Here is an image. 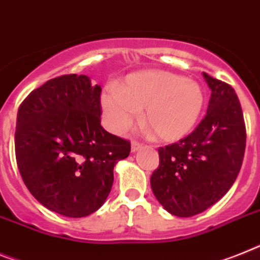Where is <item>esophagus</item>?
I'll return each instance as SVG.
<instances>
[{"mask_svg":"<svg viewBox=\"0 0 260 260\" xmlns=\"http://www.w3.org/2000/svg\"><path fill=\"white\" fill-rule=\"evenodd\" d=\"M141 148H142L141 143H138V142H133V143H132V152H137L138 150H141Z\"/></svg>","mask_w":260,"mask_h":260,"instance_id":"obj_1","label":"esophagus"}]
</instances>
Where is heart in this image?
Segmentation results:
<instances>
[{"mask_svg":"<svg viewBox=\"0 0 260 260\" xmlns=\"http://www.w3.org/2000/svg\"><path fill=\"white\" fill-rule=\"evenodd\" d=\"M204 106L197 81L167 71L130 73L101 94L106 127L121 134L142 110V123L161 142H176L193 128Z\"/></svg>","mask_w":260,"mask_h":260,"instance_id":"obj_1","label":"heart"}]
</instances>
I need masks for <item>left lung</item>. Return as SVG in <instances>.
Masks as SVG:
<instances>
[{
    "instance_id": "1",
    "label": "left lung",
    "mask_w": 260,
    "mask_h": 260,
    "mask_svg": "<svg viewBox=\"0 0 260 260\" xmlns=\"http://www.w3.org/2000/svg\"><path fill=\"white\" fill-rule=\"evenodd\" d=\"M212 90L205 118L187 138L159 148L151 189L164 209L192 217L222 199L236 181L246 147L239 100L229 84L203 72Z\"/></svg>"
}]
</instances>
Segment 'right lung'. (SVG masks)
Here are the masks:
<instances>
[{
    "instance_id": "1",
    "label": "right lung",
    "mask_w": 260,
    "mask_h": 260,
    "mask_svg": "<svg viewBox=\"0 0 260 260\" xmlns=\"http://www.w3.org/2000/svg\"><path fill=\"white\" fill-rule=\"evenodd\" d=\"M101 86L64 75L32 90L18 109L15 157L27 189L51 212L72 218L99 210L130 142L101 126Z\"/></svg>"
}]
</instances>
